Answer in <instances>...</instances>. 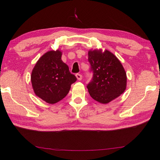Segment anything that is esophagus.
Returning <instances> with one entry per match:
<instances>
[{
    "label": "esophagus",
    "mask_w": 160,
    "mask_h": 160,
    "mask_svg": "<svg viewBox=\"0 0 160 160\" xmlns=\"http://www.w3.org/2000/svg\"><path fill=\"white\" fill-rule=\"evenodd\" d=\"M76 78H77L78 80H82V75H81V74L77 73V74L76 75Z\"/></svg>",
    "instance_id": "esophagus-1"
}]
</instances>
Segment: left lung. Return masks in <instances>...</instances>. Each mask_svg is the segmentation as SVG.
<instances>
[{
  "label": "left lung",
  "instance_id": "obj_1",
  "mask_svg": "<svg viewBox=\"0 0 160 160\" xmlns=\"http://www.w3.org/2000/svg\"><path fill=\"white\" fill-rule=\"evenodd\" d=\"M88 60L93 78L87 86L91 97L102 104L118 98L126 89L127 76L123 65L108 50H89Z\"/></svg>",
  "mask_w": 160,
  "mask_h": 160
}]
</instances>
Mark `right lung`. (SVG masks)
<instances>
[{"label": "right lung", "instance_id": "right-lung-1", "mask_svg": "<svg viewBox=\"0 0 160 160\" xmlns=\"http://www.w3.org/2000/svg\"><path fill=\"white\" fill-rule=\"evenodd\" d=\"M61 51H50L41 57L31 73V82L37 96L49 104L60 101L68 94L77 78L62 60Z\"/></svg>", "mask_w": 160, "mask_h": 160}]
</instances>
